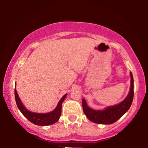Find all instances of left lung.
Wrapping results in <instances>:
<instances>
[{
    "label": "left lung",
    "mask_w": 148,
    "mask_h": 148,
    "mask_svg": "<svg viewBox=\"0 0 148 148\" xmlns=\"http://www.w3.org/2000/svg\"><path fill=\"white\" fill-rule=\"evenodd\" d=\"M131 75V87L129 94L127 95L126 98L120 104L114 105L112 106H108L103 110H95L90 108L85 100H82L83 110L89 120L98 124L110 125L118 121L125 113H126L131 105L132 104L133 100V75L130 72Z\"/></svg>",
    "instance_id": "1"
}]
</instances>
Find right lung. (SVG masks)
I'll list each match as a JSON object with an SVG mask.
<instances>
[{
  "instance_id": "obj_1",
  "label": "right lung",
  "mask_w": 148,
  "mask_h": 148,
  "mask_svg": "<svg viewBox=\"0 0 148 148\" xmlns=\"http://www.w3.org/2000/svg\"><path fill=\"white\" fill-rule=\"evenodd\" d=\"M66 96V94L62 96V98L58 102L56 108L52 112L48 113H36L30 112L27 109H26L22 104L17 91L15 89V97L18 108L23 114V116L26 117L30 122L34 123V125H40V126H47V125H52L59 120L60 114H61L62 103L63 102Z\"/></svg>"
}]
</instances>
